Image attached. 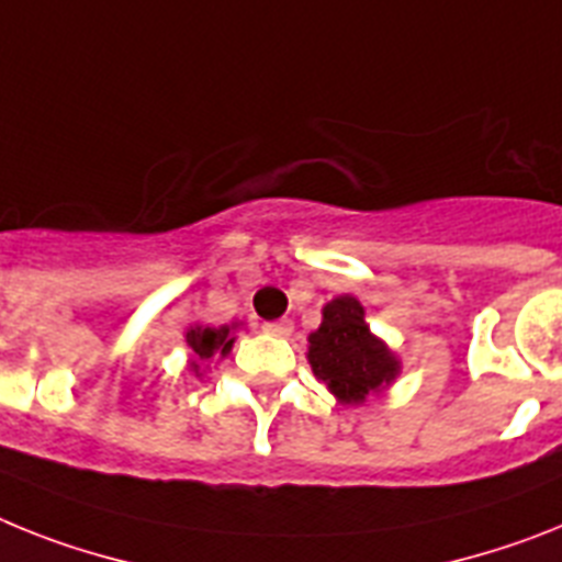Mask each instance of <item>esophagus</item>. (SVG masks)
<instances>
[{
    "instance_id": "esophagus-1",
    "label": "esophagus",
    "mask_w": 562,
    "mask_h": 562,
    "mask_svg": "<svg viewBox=\"0 0 562 562\" xmlns=\"http://www.w3.org/2000/svg\"><path fill=\"white\" fill-rule=\"evenodd\" d=\"M262 331L271 334V337H291V331H294V323H291V319H277V323L262 325Z\"/></svg>"
}]
</instances>
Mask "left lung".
<instances>
[{"instance_id":"1","label":"left lung","mask_w":562,"mask_h":562,"mask_svg":"<svg viewBox=\"0 0 562 562\" xmlns=\"http://www.w3.org/2000/svg\"><path fill=\"white\" fill-rule=\"evenodd\" d=\"M308 362L317 380L346 405L383 391L400 374V360L366 325L357 296H337L323 308V323L308 337Z\"/></svg>"}]
</instances>
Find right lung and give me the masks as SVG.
Here are the masks:
<instances>
[{
	"mask_svg": "<svg viewBox=\"0 0 562 562\" xmlns=\"http://www.w3.org/2000/svg\"><path fill=\"white\" fill-rule=\"evenodd\" d=\"M234 328L237 325H191L186 331V342L191 348V369L200 376V369L205 362L216 360V357H225L234 346Z\"/></svg>",
	"mask_w": 562,
	"mask_h": 562,
	"instance_id": "add662e5",
	"label": "right lung"
}]
</instances>
